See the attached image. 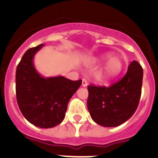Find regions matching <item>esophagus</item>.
Masks as SVG:
<instances>
[{"mask_svg":"<svg viewBox=\"0 0 158 158\" xmlns=\"http://www.w3.org/2000/svg\"><path fill=\"white\" fill-rule=\"evenodd\" d=\"M82 86H83V87H87L88 86V81H87V80H86V79H85V78H84V79H82Z\"/></svg>","mask_w":158,"mask_h":158,"instance_id":"1","label":"esophagus"}]
</instances>
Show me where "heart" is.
Segmentation results:
<instances>
[{
  "label": "heart",
  "mask_w": 158,
  "mask_h": 158,
  "mask_svg": "<svg viewBox=\"0 0 158 158\" xmlns=\"http://www.w3.org/2000/svg\"><path fill=\"white\" fill-rule=\"evenodd\" d=\"M111 55H112L111 53L106 52L93 58V62L96 64L102 63L106 60H107L96 77L98 81H107L116 77L122 71L123 68V62L119 58V56L116 55L111 56Z\"/></svg>",
  "instance_id": "heart-1"
}]
</instances>
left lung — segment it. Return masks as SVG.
<instances>
[{"label":"left lung","mask_w":158,"mask_h":158,"mask_svg":"<svg viewBox=\"0 0 158 158\" xmlns=\"http://www.w3.org/2000/svg\"><path fill=\"white\" fill-rule=\"evenodd\" d=\"M143 69L133 61L126 75L108 88L89 85L88 109L96 123L115 127L127 121L139 106L142 90Z\"/></svg>","instance_id":"obj_1"}]
</instances>
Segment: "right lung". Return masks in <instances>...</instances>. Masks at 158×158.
Masks as SVG:
<instances>
[{"instance_id": "1", "label": "right lung", "mask_w": 158, "mask_h": 158, "mask_svg": "<svg viewBox=\"0 0 158 158\" xmlns=\"http://www.w3.org/2000/svg\"><path fill=\"white\" fill-rule=\"evenodd\" d=\"M43 46L30 48L22 57L16 68V93L24 118L38 127L51 128L63 121L68 103L82 81L62 76H42L33 60Z\"/></svg>"}]
</instances>
